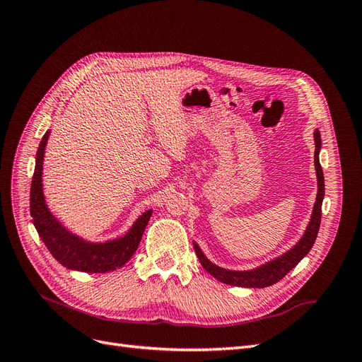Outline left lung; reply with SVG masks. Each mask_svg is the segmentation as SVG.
Listing matches in <instances>:
<instances>
[{
    "label": "left lung",
    "instance_id": "obj_1",
    "mask_svg": "<svg viewBox=\"0 0 362 362\" xmlns=\"http://www.w3.org/2000/svg\"><path fill=\"white\" fill-rule=\"evenodd\" d=\"M314 140H315V152H314V166H315V175H317V198L313 208V214L310 218V223L306 226V231L302 235V238L296 243L286 254L281 257L270 259L266 264H261L257 269L252 270H228L223 267H218L208 259L201 247L193 242V247L196 255L199 258V262L202 267L214 276L217 281H221L228 286L234 287H247V288H264L270 287L273 284L281 281L287 273L299 264L300 259L311 250L317 233H319L320 221H322V202L325 198V178L323 170L320 166L319 152L322 148V139L319 129L314 131Z\"/></svg>",
    "mask_w": 362,
    "mask_h": 362
}]
</instances>
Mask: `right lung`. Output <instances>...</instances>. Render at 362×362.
<instances>
[{"label": "right lung", "mask_w": 362, "mask_h": 362, "mask_svg": "<svg viewBox=\"0 0 362 362\" xmlns=\"http://www.w3.org/2000/svg\"><path fill=\"white\" fill-rule=\"evenodd\" d=\"M48 137L49 131H47L39 144L36 168L30 189V214L40 240L45 243L51 255L66 269L86 273H105L122 267L137 250L152 210L141 214L125 235L105 243L87 242V240L68 231L49 211L45 196H43L42 164Z\"/></svg>", "instance_id": "right-lung-1"}]
</instances>
